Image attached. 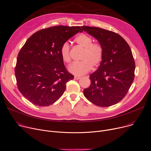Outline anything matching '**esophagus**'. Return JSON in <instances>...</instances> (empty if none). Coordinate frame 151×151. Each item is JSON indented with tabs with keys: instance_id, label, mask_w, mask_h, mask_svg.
<instances>
[{
	"instance_id": "1",
	"label": "esophagus",
	"mask_w": 151,
	"mask_h": 151,
	"mask_svg": "<svg viewBox=\"0 0 151 151\" xmlns=\"http://www.w3.org/2000/svg\"><path fill=\"white\" fill-rule=\"evenodd\" d=\"M81 78V77H80V76H74V79H76V80H79Z\"/></svg>"
}]
</instances>
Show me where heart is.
<instances>
[{
    "instance_id": "obj_1",
    "label": "heart",
    "mask_w": 151,
    "mask_h": 151,
    "mask_svg": "<svg viewBox=\"0 0 151 151\" xmlns=\"http://www.w3.org/2000/svg\"><path fill=\"white\" fill-rule=\"evenodd\" d=\"M76 42L79 46L83 48L81 56V61L74 62L69 68V71L76 76H82L88 73L92 68L98 66L103 58L104 49L99 42H93V39L89 35L81 33L76 37ZM60 54L62 60L65 63L70 61V46L68 42L63 44Z\"/></svg>"
}]
</instances>
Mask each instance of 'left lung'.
<instances>
[{
  "mask_svg": "<svg viewBox=\"0 0 151 151\" xmlns=\"http://www.w3.org/2000/svg\"><path fill=\"white\" fill-rule=\"evenodd\" d=\"M81 27L97 39L104 49L102 60L90 76L91 83L84 89V96L97 106L110 107L125 97L134 82L135 64L132 50L116 33L96 27Z\"/></svg>",
  "mask_w": 151,
  "mask_h": 151,
  "instance_id": "1",
  "label": "left lung"
}]
</instances>
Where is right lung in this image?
Returning <instances> with one entry per match:
<instances>
[{"label": "right lung", "mask_w": 151, "mask_h": 151, "mask_svg": "<svg viewBox=\"0 0 151 151\" xmlns=\"http://www.w3.org/2000/svg\"><path fill=\"white\" fill-rule=\"evenodd\" d=\"M79 26L58 25L40 30L27 40L19 51L15 67L18 90L40 107L49 106L63 95L66 83L74 78L64 65L60 49L78 32Z\"/></svg>", "instance_id": "add662e5"}]
</instances>
